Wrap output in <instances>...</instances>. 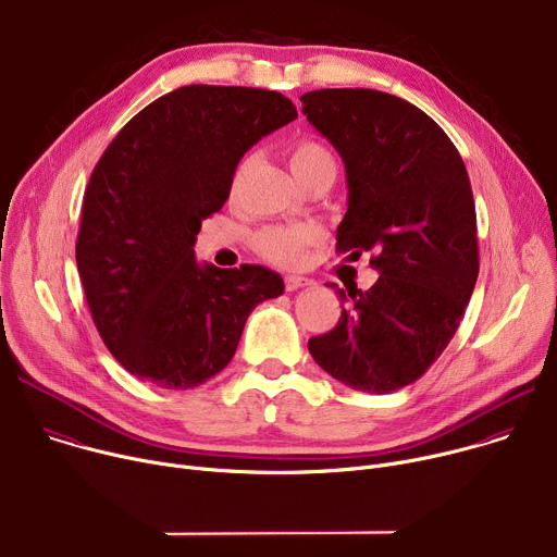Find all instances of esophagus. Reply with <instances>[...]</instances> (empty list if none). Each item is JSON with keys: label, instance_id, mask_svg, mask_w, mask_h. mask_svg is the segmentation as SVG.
Listing matches in <instances>:
<instances>
[{"label": "esophagus", "instance_id": "1", "mask_svg": "<svg viewBox=\"0 0 557 557\" xmlns=\"http://www.w3.org/2000/svg\"><path fill=\"white\" fill-rule=\"evenodd\" d=\"M311 284V280H307V277H299V275H286L284 277V286H286V290H297V288H301V286H309Z\"/></svg>", "mask_w": 557, "mask_h": 557}]
</instances>
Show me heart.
Masks as SVG:
<instances>
[{
    "mask_svg": "<svg viewBox=\"0 0 557 557\" xmlns=\"http://www.w3.org/2000/svg\"><path fill=\"white\" fill-rule=\"evenodd\" d=\"M288 162L293 175L333 162L329 148L313 139H299L288 150ZM315 231L311 226H269L258 233L256 248L260 256L277 267H297L301 252L313 242Z\"/></svg>",
    "mask_w": 557,
    "mask_h": 557,
    "instance_id": "1",
    "label": "heart"
}]
</instances>
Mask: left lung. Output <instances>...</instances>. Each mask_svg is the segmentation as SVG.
<instances>
[{"label":"left lung","instance_id":"1","mask_svg":"<svg viewBox=\"0 0 557 557\" xmlns=\"http://www.w3.org/2000/svg\"><path fill=\"white\" fill-rule=\"evenodd\" d=\"M301 113L344 162L348 209L337 250L371 252L369 290L337 288V326L309 339L313 360L342 384L391 393L422 377L458 331L475 288L478 220L467 166L418 107L371 88H322Z\"/></svg>","mask_w":557,"mask_h":557}]
</instances>
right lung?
<instances>
[{
	"label": "right lung",
	"instance_id": "right-lung-1",
	"mask_svg": "<svg viewBox=\"0 0 557 557\" xmlns=\"http://www.w3.org/2000/svg\"><path fill=\"white\" fill-rule=\"evenodd\" d=\"M295 117L277 90L190 84L141 109L99 158L75 260L92 322L131 375L205 384L235 356L250 311L284 293L260 264H197L193 244L246 150Z\"/></svg>",
	"mask_w": 557,
	"mask_h": 557
}]
</instances>
